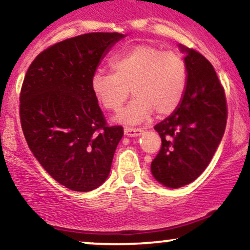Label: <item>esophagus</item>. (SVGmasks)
Here are the masks:
<instances>
[{
	"label": "esophagus",
	"mask_w": 250,
	"mask_h": 250,
	"mask_svg": "<svg viewBox=\"0 0 250 250\" xmlns=\"http://www.w3.org/2000/svg\"><path fill=\"white\" fill-rule=\"evenodd\" d=\"M142 134V129L140 128H125V135H127L129 137H135V136H140Z\"/></svg>",
	"instance_id": "1"
}]
</instances>
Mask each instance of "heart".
Wrapping results in <instances>:
<instances>
[{
    "label": "heart",
    "mask_w": 250,
    "mask_h": 250,
    "mask_svg": "<svg viewBox=\"0 0 250 250\" xmlns=\"http://www.w3.org/2000/svg\"><path fill=\"white\" fill-rule=\"evenodd\" d=\"M113 73L97 70L90 88L100 104L117 111L129 96L135 97L116 117L117 121L137 125L154 110L159 115L174 113L185 96L188 69L182 56L154 44H136L122 50L110 62Z\"/></svg>",
    "instance_id": "b5f03b06"
}]
</instances>
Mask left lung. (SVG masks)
<instances>
[{"label": "left lung", "instance_id": "1", "mask_svg": "<svg viewBox=\"0 0 250 250\" xmlns=\"http://www.w3.org/2000/svg\"><path fill=\"white\" fill-rule=\"evenodd\" d=\"M186 54L188 82L176 110L154 129L162 146L151 162V174L168 188H180L203 173L219 147L227 123L225 90L211 63L196 50Z\"/></svg>", "mask_w": 250, "mask_h": 250}]
</instances>
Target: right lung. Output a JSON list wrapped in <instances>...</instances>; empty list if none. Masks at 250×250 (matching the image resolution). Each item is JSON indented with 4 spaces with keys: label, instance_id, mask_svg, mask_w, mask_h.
Listing matches in <instances>:
<instances>
[{
    "label": "right lung",
    "instance_id": "add662e5",
    "mask_svg": "<svg viewBox=\"0 0 250 250\" xmlns=\"http://www.w3.org/2000/svg\"><path fill=\"white\" fill-rule=\"evenodd\" d=\"M125 35L89 33L56 43L25 74L20 117L25 141L43 169L64 187L90 191L110 173L120 125L108 127L90 79Z\"/></svg>",
    "mask_w": 250,
    "mask_h": 250
}]
</instances>
